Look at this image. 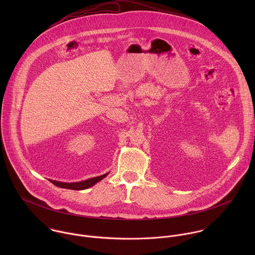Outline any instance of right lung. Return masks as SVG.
Masks as SVG:
<instances>
[{"mask_svg": "<svg viewBox=\"0 0 255 255\" xmlns=\"http://www.w3.org/2000/svg\"><path fill=\"white\" fill-rule=\"evenodd\" d=\"M108 175V173H105L103 175L100 176H96L93 178H89L87 180L84 181H80V183H61V181H56V180H51L49 179L51 183L59 188H63V189H68V190H76V191H81V190H86L88 188L93 187L95 184H97L98 181H100L101 179H103L104 177H106Z\"/></svg>", "mask_w": 255, "mask_h": 255, "instance_id": "obj_1", "label": "right lung"}]
</instances>
